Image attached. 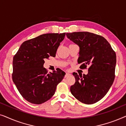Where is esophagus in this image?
<instances>
[{
    "label": "esophagus",
    "instance_id": "34e87169",
    "mask_svg": "<svg viewBox=\"0 0 126 126\" xmlns=\"http://www.w3.org/2000/svg\"><path fill=\"white\" fill-rule=\"evenodd\" d=\"M69 75H70V74L69 73H65V77H67L68 76H69Z\"/></svg>",
    "mask_w": 126,
    "mask_h": 126
}]
</instances>
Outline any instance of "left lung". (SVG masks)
<instances>
[{"label":"left lung","instance_id":"1","mask_svg":"<svg viewBox=\"0 0 126 126\" xmlns=\"http://www.w3.org/2000/svg\"><path fill=\"white\" fill-rule=\"evenodd\" d=\"M80 47V68L88 70L82 76L74 72L76 82L70 92L82 103L92 104L107 94L114 81L116 57L109 42L102 36L89 32L66 33Z\"/></svg>","mask_w":126,"mask_h":126}]
</instances>
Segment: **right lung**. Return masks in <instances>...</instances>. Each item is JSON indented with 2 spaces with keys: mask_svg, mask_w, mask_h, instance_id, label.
I'll return each instance as SVG.
<instances>
[{
  "mask_svg": "<svg viewBox=\"0 0 126 126\" xmlns=\"http://www.w3.org/2000/svg\"><path fill=\"white\" fill-rule=\"evenodd\" d=\"M65 32L48 33L22 43L13 57L12 78L19 92L32 104H40L51 99L65 72L58 69L48 73L44 60L55 57Z\"/></svg>",
  "mask_w": 126,
  "mask_h": 126,
  "instance_id": "right-lung-1",
  "label": "right lung"
}]
</instances>
